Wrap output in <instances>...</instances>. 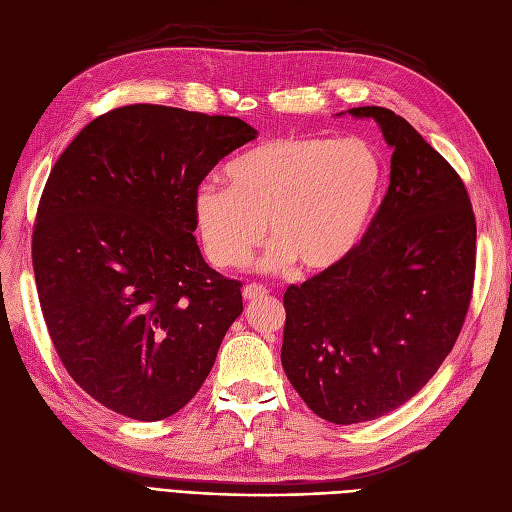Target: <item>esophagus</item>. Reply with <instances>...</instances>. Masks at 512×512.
Listing matches in <instances>:
<instances>
[{
  "label": "esophagus",
  "instance_id": "obj_1",
  "mask_svg": "<svg viewBox=\"0 0 512 512\" xmlns=\"http://www.w3.org/2000/svg\"><path fill=\"white\" fill-rule=\"evenodd\" d=\"M265 294H267V288L260 286V284H247L243 288V299H247V301L260 299V297H265Z\"/></svg>",
  "mask_w": 512,
  "mask_h": 512
}]
</instances>
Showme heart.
Wrapping results in <instances>:
<instances>
[{
    "label": "heart",
    "instance_id": "heart-1",
    "mask_svg": "<svg viewBox=\"0 0 512 512\" xmlns=\"http://www.w3.org/2000/svg\"><path fill=\"white\" fill-rule=\"evenodd\" d=\"M228 185L200 183L194 222L211 265L243 267L273 239L258 267L282 271L292 260L322 271L344 260L374 211L384 181L378 151L359 138L280 136L226 166Z\"/></svg>",
    "mask_w": 512,
    "mask_h": 512
}]
</instances>
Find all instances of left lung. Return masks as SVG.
Here are the masks:
<instances>
[{"instance_id":"left-lung-1","label":"left lung","mask_w":512,"mask_h":512,"mask_svg":"<svg viewBox=\"0 0 512 512\" xmlns=\"http://www.w3.org/2000/svg\"><path fill=\"white\" fill-rule=\"evenodd\" d=\"M391 183L361 243L284 294L282 367L294 391L337 425L406 404L453 350L468 314L476 222L466 185L410 123L382 106ZM344 115V113H339Z\"/></svg>"}]
</instances>
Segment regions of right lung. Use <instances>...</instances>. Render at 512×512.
I'll return each mask as SVG.
<instances>
[{"label": "right lung", "instance_id": "obj_1", "mask_svg": "<svg viewBox=\"0 0 512 512\" xmlns=\"http://www.w3.org/2000/svg\"><path fill=\"white\" fill-rule=\"evenodd\" d=\"M256 130L132 104L76 134L44 185L32 258L46 329L74 382L136 421L198 393L243 312L241 284L194 237V192Z\"/></svg>", "mask_w": 512, "mask_h": 512}]
</instances>
